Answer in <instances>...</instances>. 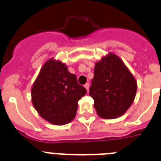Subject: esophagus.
Returning a JSON list of instances; mask_svg holds the SVG:
<instances>
[{
	"label": "esophagus",
	"mask_w": 161,
	"mask_h": 161,
	"mask_svg": "<svg viewBox=\"0 0 161 161\" xmlns=\"http://www.w3.org/2000/svg\"><path fill=\"white\" fill-rule=\"evenodd\" d=\"M84 87L85 88V89H86V90H89V83H86L85 84V85H84Z\"/></svg>",
	"instance_id": "34e87169"
}]
</instances>
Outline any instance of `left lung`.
<instances>
[{
    "instance_id": "1",
    "label": "left lung",
    "mask_w": 161,
    "mask_h": 161,
    "mask_svg": "<svg viewBox=\"0 0 161 161\" xmlns=\"http://www.w3.org/2000/svg\"><path fill=\"white\" fill-rule=\"evenodd\" d=\"M89 96L94 100L99 117L117 119L124 114L133 103L137 82L120 57L112 52L95 63Z\"/></svg>"
}]
</instances>
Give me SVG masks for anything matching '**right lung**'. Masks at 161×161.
<instances>
[{"mask_svg": "<svg viewBox=\"0 0 161 161\" xmlns=\"http://www.w3.org/2000/svg\"><path fill=\"white\" fill-rule=\"evenodd\" d=\"M86 92L64 63L51 58L42 65L33 84L31 101L42 119L62 126L73 120L78 101Z\"/></svg>", "mask_w": 161, "mask_h": 161, "instance_id": "add662e5", "label": "right lung"}]
</instances>
